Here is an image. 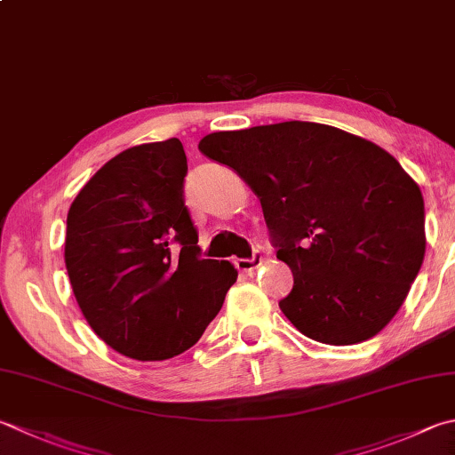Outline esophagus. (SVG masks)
I'll return each instance as SVG.
<instances>
[{"instance_id":"obj_1","label":"esophagus","mask_w":455,"mask_h":455,"mask_svg":"<svg viewBox=\"0 0 455 455\" xmlns=\"http://www.w3.org/2000/svg\"><path fill=\"white\" fill-rule=\"evenodd\" d=\"M235 264L240 272H254L262 264V256L254 254L252 258H236Z\"/></svg>"}]
</instances>
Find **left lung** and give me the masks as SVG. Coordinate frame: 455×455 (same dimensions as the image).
I'll return each instance as SVG.
<instances>
[{"label": "left lung", "instance_id": "obj_1", "mask_svg": "<svg viewBox=\"0 0 455 455\" xmlns=\"http://www.w3.org/2000/svg\"><path fill=\"white\" fill-rule=\"evenodd\" d=\"M199 149L260 199L293 274L280 309L299 333L355 345L388 325L426 252L422 191L388 151L298 120L209 133Z\"/></svg>", "mask_w": 455, "mask_h": 455}]
</instances>
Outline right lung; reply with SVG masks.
Wrapping results in <instances>:
<instances>
[{
    "label": "right lung",
    "mask_w": 455,
    "mask_h": 455,
    "mask_svg": "<svg viewBox=\"0 0 455 455\" xmlns=\"http://www.w3.org/2000/svg\"><path fill=\"white\" fill-rule=\"evenodd\" d=\"M177 138L133 146L91 177L68 209L65 264L88 325L114 351L165 361L201 339L236 268L201 258L183 201Z\"/></svg>",
    "instance_id": "obj_1"
}]
</instances>
